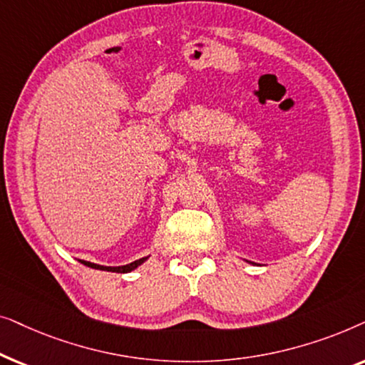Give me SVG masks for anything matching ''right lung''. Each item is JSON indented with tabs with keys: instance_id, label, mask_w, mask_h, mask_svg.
<instances>
[{
	"instance_id": "add662e5",
	"label": "right lung",
	"mask_w": 365,
	"mask_h": 365,
	"mask_svg": "<svg viewBox=\"0 0 365 365\" xmlns=\"http://www.w3.org/2000/svg\"><path fill=\"white\" fill-rule=\"evenodd\" d=\"M148 257H143V259H138V261H134L131 264H126V266H119V267H106V266H99V264H93V262H88V261H81V264L88 267H93V269H99V271H111V272H131L133 269H136L138 266H141V264L146 261Z\"/></svg>"
}]
</instances>
